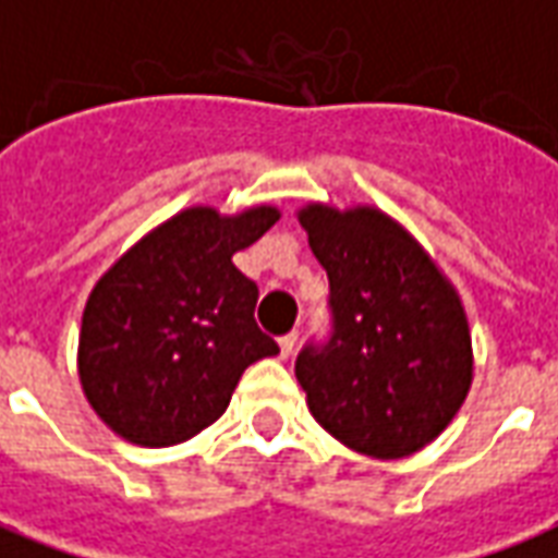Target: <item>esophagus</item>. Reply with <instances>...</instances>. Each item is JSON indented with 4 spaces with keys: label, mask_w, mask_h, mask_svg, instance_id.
<instances>
[{
    "label": "esophagus",
    "mask_w": 558,
    "mask_h": 558,
    "mask_svg": "<svg viewBox=\"0 0 558 558\" xmlns=\"http://www.w3.org/2000/svg\"><path fill=\"white\" fill-rule=\"evenodd\" d=\"M295 343H299V335H295V331L283 335V338H280V355H283V359H290L292 352H295Z\"/></svg>",
    "instance_id": "obj_1"
}]
</instances>
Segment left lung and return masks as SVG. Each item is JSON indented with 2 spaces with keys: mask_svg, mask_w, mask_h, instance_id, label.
<instances>
[{
  "mask_svg": "<svg viewBox=\"0 0 558 558\" xmlns=\"http://www.w3.org/2000/svg\"><path fill=\"white\" fill-rule=\"evenodd\" d=\"M328 275L331 331L295 376L314 418L362 454L395 460L433 442L472 386V338L454 287L376 208L299 211Z\"/></svg>",
  "mask_w": 558,
  "mask_h": 558,
  "instance_id": "8db88e82",
  "label": "left lung"
}]
</instances>
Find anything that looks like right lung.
<instances>
[{"instance_id":"obj_1","label":"right lung","mask_w":558,"mask_h":558,"mask_svg":"<svg viewBox=\"0 0 558 558\" xmlns=\"http://www.w3.org/2000/svg\"><path fill=\"white\" fill-rule=\"evenodd\" d=\"M278 218L271 206L184 208L95 283L80 383L110 430L146 448L184 442L223 415L251 364L278 355L254 319L256 283L232 266Z\"/></svg>"}]
</instances>
